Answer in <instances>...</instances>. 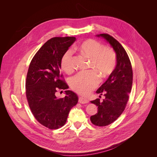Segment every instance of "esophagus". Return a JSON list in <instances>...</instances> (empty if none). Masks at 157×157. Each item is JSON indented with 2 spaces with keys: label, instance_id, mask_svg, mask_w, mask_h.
Masks as SVG:
<instances>
[{
  "label": "esophagus",
  "instance_id": "34e87169",
  "mask_svg": "<svg viewBox=\"0 0 157 157\" xmlns=\"http://www.w3.org/2000/svg\"><path fill=\"white\" fill-rule=\"evenodd\" d=\"M78 102L80 103H88V100L86 98H84L83 97H79L78 98Z\"/></svg>",
  "mask_w": 157,
  "mask_h": 157
}]
</instances>
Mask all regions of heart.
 Instances as JSON below:
<instances>
[{
  "mask_svg": "<svg viewBox=\"0 0 157 157\" xmlns=\"http://www.w3.org/2000/svg\"><path fill=\"white\" fill-rule=\"evenodd\" d=\"M78 49L83 55L90 59L89 67L95 71L91 70L78 73L70 78L69 83L75 92L86 95L99 84L98 73L102 78H105L113 72L117 63V56L113 49L104 48L102 44L92 39L84 41L78 47ZM73 51L69 50L63 54L61 60V67L65 73H70L73 71Z\"/></svg>",
  "mask_w": 157,
  "mask_h": 157,
  "instance_id": "b5f03b06",
  "label": "heart"
}]
</instances>
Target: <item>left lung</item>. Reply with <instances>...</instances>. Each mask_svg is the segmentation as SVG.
<instances>
[{
    "label": "left lung",
    "mask_w": 157,
    "mask_h": 157,
    "mask_svg": "<svg viewBox=\"0 0 157 157\" xmlns=\"http://www.w3.org/2000/svg\"><path fill=\"white\" fill-rule=\"evenodd\" d=\"M96 36L105 39L117 56L115 69L96 91L100 96L103 94L105 98L103 101L99 98L91 101L98 107V113L90 117V121L96 126H105L116 121L124 111L132 90L133 73L129 57L119 42L108 34Z\"/></svg>",
    "instance_id": "8db88e82"
}]
</instances>
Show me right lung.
Masks as SVG:
<instances>
[{
    "mask_svg": "<svg viewBox=\"0 0 157 157\" xmlns=\"http://www.w3.org/2000/svg\"><path fill=\"white\" fill-rule=\"evenodd\" d=\"M75 37H54L48 40L33 57L26 78V96L31 111L41 124L58 129L67 121L69 111L77 105L78 96L65 90V96H56L58 89L69 88L61 80V60L75 42Z\"/></svg>",
    "mask_w": 157,
    "mask_h": 157,
    "instance_id": "right-lung-1",
    "label": "right lung"
}]
</instances>
